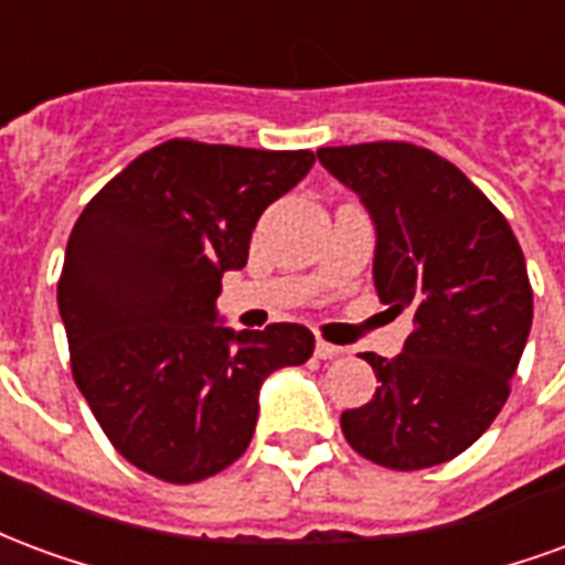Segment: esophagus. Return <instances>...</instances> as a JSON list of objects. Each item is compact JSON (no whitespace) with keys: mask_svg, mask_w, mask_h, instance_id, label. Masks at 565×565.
<instances>
[{"mask_svg":"<svg viewBox=\"0 0 565 565\" xmlns=\"http://www.w3.org/2000/svg\"><path fill=\"white\" fill-rule=\"evenodd\" d=\"M315 354H318L320 360H339V356H344V348L330 342H318L315 344Z\"/></svg>","mask_w":565,"mask_h":565,"instance_id":"34e87169","label":"esophagus"}]
</instances>
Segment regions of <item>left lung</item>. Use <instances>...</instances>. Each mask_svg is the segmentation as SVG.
<instances>
[{"label": "left lung", "instance_id": "left-lung-1", "mask_svg": "<svg viewBox=\"0 0 565 565\" xmlns=\"http://www.w3.org/2000/svg\"><path fill=\"white\" fill-rule=\"evenodd\" d=\"M318 160L372 217L381 302L415 318L396 360L363 354L379 391L344 412V438L399 472L454 460L497 420L530 339L521 245L490 199L433 150L372 141L320 148Z\"/></svg>", "mask_w": 565, "mask_h": 565}]
</instances>
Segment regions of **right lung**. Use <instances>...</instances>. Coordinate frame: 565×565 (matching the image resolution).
<instances>
[{"mask_svg":"<svg viewBox=\"0 0 565 565\" xmlns=\"http://www.w3.org/2000/svg\"><path fill=\"white\" fill-rule=\"evenodd\" d=\"M311 166V150L174 139L81 211L56 287L72 375L141 472L193 484L226 469L250 445L263 381L315 354L299 323L233 330L217 315L223 271L245 269L259 214Z\"/></svg>","mask_w":565,"mask_h":565,"instance_id":"right-lung-1","label":"right lung"}]
</instances>
